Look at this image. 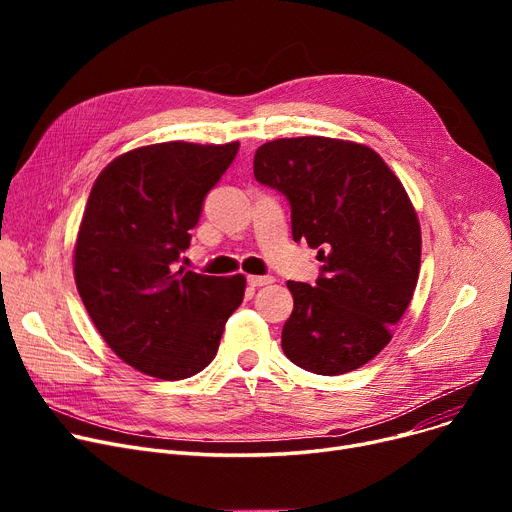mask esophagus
Here are the masks:
<instances>
[{
    "label": "esophagus",
    "mask_w": 512,
    "mask_h": 512,
    "mask_svg": "<svg viewBox=\"0 0 512 512\" xmlns=\"http://www.w3.org/2000/svg\"><path fill=\"white\" fill-rule=\"evenodd\" d=\"M247 282H249L251 288H259V286L274 284V276H249Z\"/></svg>",
    "instance_id": "obj_1"
}]
</instances>
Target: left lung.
I'll return each mask as SVG.
<instances>
[{"label":"left lung","instance_id":"left-lung-1","mask_svg":"<svg viewBox=\"0 0 512 512\" xmlns=\"http://www.w3.org/2000/svg\"><path fill=\"white\" fill-rule=\"evenodd\" d=\"M253 172L286 197L294 242L324 263L315 284H286L284 355L317 375L359 369L390 342L417 286L421 230L407 191L373 149L326 137L265 143Z\"/></svg>","mask_w":512,"mask_h":512}]
</instances>
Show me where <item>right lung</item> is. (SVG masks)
<instances>
[{
	"mask_svg": "<svg viewBox=\"0 0 512 512\" xmlns=\"http://www.w3.org/2000/svg\"><path fill=\"white\" fill-rule=\"evenodd\" d=\"M236 153L238 143H157L120 155L93 184L74 249L76 288L107 346L153 378L205 369L245 297V276L178 270Z\"/></svg>",
	"mask_w": 512,
	"mask_h": 512,
	"instance_id": "1",
	"label": "right lung"
}]
</instances>
